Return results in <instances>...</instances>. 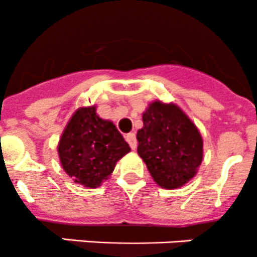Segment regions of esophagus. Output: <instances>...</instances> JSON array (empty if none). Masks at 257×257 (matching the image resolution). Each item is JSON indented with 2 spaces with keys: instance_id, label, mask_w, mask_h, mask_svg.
I'll use <instances>...</instances> for the list:
<instances>
[{
  "instance_id": "1",
  "label": "esophagus",
  "mask_w": 257,
  "mask_h": 257,
  "mask_svg": "<svg viewBox=\"0 0 257 257\" xmlns=\"http://www.w3.org/2000/svg\"><path fill=\"white\" fill-rule=\"evenodd\" d=\"M126 141L128 142L130 147H131L132 150H135L137 147V140H136V135L134 134V132H130V134L126 135Z\"/></svg>"
}]
</instances>
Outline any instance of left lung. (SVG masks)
Here are the masks:
<instances>
[{
	"instance_id": "left-lung-1",
	"label": "left lung",
	"mask_w": 257,
	"mask_h": 257,
	"mask_svg": "<svg viewBox=\"0 0 257 257\" xmlns=\"http://www.w3.org/2000/svg\"><path fill=\"white\" fill-rule=\"evenodd\" d=\"M137 154L154 181L166 190L179 189L196 176L204 157L199 128L181 107L156 100L142 112Z\"/></svg>"
}]
</instances>
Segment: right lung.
<instances>
[{
	"instance_id": "right-lung-1",
	"label": "right lung",
	"mask_w": 257,
	"mask_h": 257,
	"mask_svg": "<svg viewBox=\"0 0 257 257\" xmlns=\"http://www.w3.org/2000/svg\"><path fill=\"white\" fill-rule=\"evenodd\" d=\"M131 151L112 121L103 120L96 105L78 107L63 128L57 145L58 157L66 174L88 189L101 186L116 164Z\"/></svg>"
}]
</instances>
